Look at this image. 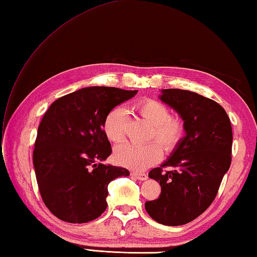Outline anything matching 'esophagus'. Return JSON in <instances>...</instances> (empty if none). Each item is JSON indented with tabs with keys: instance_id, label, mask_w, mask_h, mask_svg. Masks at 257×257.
<instances>
[{
	"instance_id": "1",
	"label": "esophagus",
	"mask_w": 257,
	"mask_h": 257,
	"mask_svg": "<svg viewBox=\"0 0 257 257\" xmlns=\"http://www.w3.org/2000/svg\"><path fill=\"white\" fill-rule=\"evenodd\" d=\"M131 175L134 176L135 178H138L139 180H146L147 179V174L145 173H139V172H132L131 173Z\"/></svg>"
}]
</instances>
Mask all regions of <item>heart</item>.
<instances>
[{
    "mask_svg": "<svg viewBox=\"0 0 257 257\" xmlns=\"http://www.w3.org/2000/svg\"><path fill=\"white\" fill-rule=\"evenodd\" d=\"M135 109L153 125L151 140H156L166 152H173L178 147L185 135V123L181 117L170 115L166 105L153 99L141 100ZM126 112L123 107H114L104 118V134L113 143H119L126 135ZM159 145L156 142L145 145L122 144L114 151V159L121 166L144 170L161 161L163 151Z\"/></svg>",
    "mask_w": 257,
    "mask_h": 257,
    "instance_id": "b5f03b06",
    "label": "heart"
}]
</instances>
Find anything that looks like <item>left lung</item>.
Masks as SVG:
<instances>
[{"label":"left lung","instance_id":"obj_1","mask_svg":"<svg viewBox=\"0 0 257 257\" xmlns=\"http://www.w3.org/2000/svg\"><path fill=\"white\" fill-rule=\"evenodd\" d=\"M159 98L179 114L186 136L161 167L148 177L162 187L158 199L145 202L152 219L182 225L206 211L229 170L232 127L225 110L206 96L180 89H164ZM169 167L172 171H164Z\"/></svg>","mask_w":257,"mask_h":257}]
</instances>
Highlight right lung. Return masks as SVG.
Segmentation results:
<instances>
[{
    "instance_id": "obj_1",
    "label": "right lung",
    "mask_w": 257,
    "mask_h": 257,
    "mask_svg": "<svg viewBox=\"0 0 257 257\" xmlns=\"http://www.w3.org/2000/svg\"><path fill=\"white\" fill-rule=\"evenodd\" d=\"M138 90L88 87L61 96L44 114L33 163L45 206L69 223H87L104 212L107 185L128 176L126 168L104 165L112 148L103 122L113 107Z\"/></svg>"
}]
</instances>
